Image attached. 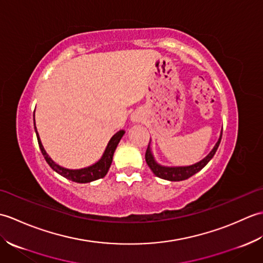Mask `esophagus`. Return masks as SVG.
Instances as JSON below:
<instances>
[{
  "label": "esophagus",
  "mask_w": 263,
  "mask_h": 263,
  "mask_svg": "<svg viewBox=\"0 0 263 263\" xmlns=\"http://www.w3.org/2000/svg\"><path fill=\"white\" fill-rule=\"evenodd\" d=\"M135 120H136V121H138V119H135Z\"/></svg>",
  "instance_id": "esophagus-1"
}]
</instances>
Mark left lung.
<instances>
[{
	"label": "left lung",
	"instance_id": "1",
	"mask_svg": "<svg viewBox=\"0 0 263 263\" xmlns=\"http://www.w3.org/2000/svg\"><path fill=\"white\" fill-rule=\"evenodd\" d=\"M222 135V133H221ZM221 135L219 140L216 143V146L214 149L211 150L210 154L206 156L205 158H203L199 163L191 165V166H185V167H165V166H160L157 163H156L154 159V156L150 152V148L148 146L147 152H146V161L148 166L150 167V170L153 171L154 174L156 176H158L160 178H164V180L167 181H183V180H187L189 177H191L192 175L197 174L199 171H201L203 167L209 163L210 159L214 157L218 147H219V143L221 140Z\"/></svg>",
	"mask_w": 263,
	"mask_h": 263
}]
</instances>
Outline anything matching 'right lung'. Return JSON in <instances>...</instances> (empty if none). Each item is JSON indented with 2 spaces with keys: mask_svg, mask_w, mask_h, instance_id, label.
Wrapping results in <instances>:
<instances>
[{
  "mask_svg": "<svg viewBox=\"0 0 263 263\" xmlns=\"http://www.w3.org/2000/svg\"><path fill=\"white\" fill-rule=\"evenodd\" d=\"M33 125H35V114H33ZM35 130H36V126H35ZM124 133H125L124 130H121L111 137L107 147L105 149L103 157L100 158V160H98L96 164L86 167V168H82V170H68V168H64V167L59 166L58 164H55L54 161L48 157V155L46 154L45 149H44L43 144L41 142V139H39L38 132L36 130L39 149H41V152L44 156V158H45V160L47 161V164L51 166L55 172L59 173L60 175H62L63 177L68 178V180L77 182V183H89V182L96 181L98 178H103L106 174H107L111 164V160H113V155H114L115 149Z\"/></svg>",
  "mask_w": 263,
  "mask_h": 263,
  "instance_id": "1",
  "label": "right lung"
}]
</instances>
